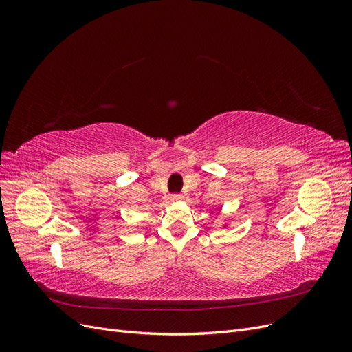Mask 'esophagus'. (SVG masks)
<instances>
[{
	"instance_id": "esophagus-1",
	"label": "esophagus",
	"mask_w": 352,
	"mask_h": 352,
	"mask_svg": "<svg viewBox=\"0 0 352 352\" xmlns=\"http://www.w3.org/2000/svg\"><path fill=\"white\" fill-rule=\"evenodd\" d=\"M182 198H184V195H180V194H173V195H170V201H173V202L180 201Z\"/></svg>"
}]
</instances>
